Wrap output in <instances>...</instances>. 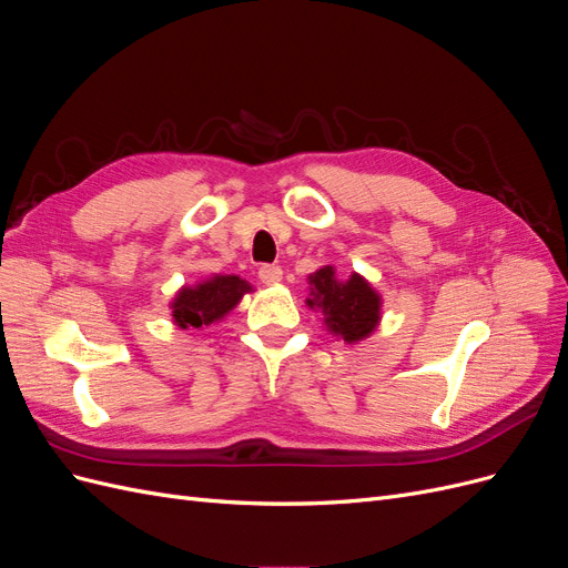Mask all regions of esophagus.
Listing matches in <instances>:
<instances>
[{
  "instance_id": "esophagus-1",
  "label": "esophagus",
  "mask_w": 568,
  "mask_h": 568,
  "mask_svg": "<svg viewBox=\"0 0 568 568\" xmlns=\"http://www.w3.org/2000/svg\"><path fill=\"white\" fill-rule=\"evenodd\" d=\"M282 267L280 265H263L261 270H257V277H261L263 284L272 286V284H280L282 282Z\"/></svg>"
}]
</instances>
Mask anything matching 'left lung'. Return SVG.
<instances>
[{
  "mask_svg": "<svg viewBox=\"0 0 568 568\" xmlns=\"http://www.w3.org/2000/svg\"><path fill=\"white\" fill-rule=\"evenodd\" d=\"M307 288L311 294L305 305L322 313L326 332L343 338L348 346L369 338L382 322V294L359 272H351L348 280H338L336 267L324 265L307 274Z\"/></svg>",
  "mask_w": 568,
  "mask_h": 568,
  "instance_id": "1",
  "label": "left lung"
}]
</instances>
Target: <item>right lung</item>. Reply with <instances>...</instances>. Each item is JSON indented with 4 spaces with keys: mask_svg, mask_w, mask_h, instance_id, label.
<instances>
[{
    "mask_svg": "<svg viewBox=\"0 0 568 568\" xmlns=\"http://www.w3.org/2000/svg\"><path fill=\"white\" fill-rule=\"evenodd\" d=\"M253 286L236 274H211L192 286H182L170 301V313L180 329H203L225 320Z\"/></svg>",
    "mask_w": 568,
    "mask_h": 568,
    "instance_id": "add662e5",
    "label": "right lung"
}]
</instances>
